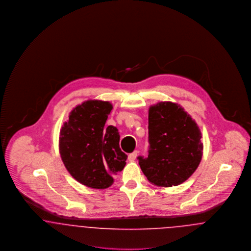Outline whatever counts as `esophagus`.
<instances>
[{
    "mask_svg": "<svg viewBox=\"0 0 251 251\" xmlns=\"http://www.w3.org/2000/svg\"><path fill=\"white\" fill-rule=\"evenodd\" d=\"M136 156H137V151H135L130 153V154L128 155V160H129V161H134L135 158H136Z\"/></svg>",
    "mask_w": 251,
    "mask_h": 251,
    "instance_id": "1",
    "label": "esophagus"
}]
</instances>
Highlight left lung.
<instances>
[{
	"label": "left lung",
	"mask_w": 251,
	"mask_h": 251,
	"mask_svg": "<svg viewBox=\"0 0 251 251\" xmlns=\"http://www.w3.org/2000/svg\"><path fill=\"white\" fill-rule=\"evenodd\" d=\"M201 132L183 108L161 101L149 110L147 158L137 157L144 175L157 186H177L188 179L202 158Z\"/></svg>",
	"instance_id": "left-lung-1"
}]
</instances>
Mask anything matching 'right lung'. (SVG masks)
<instances>
[{
    "label": "right lung",
    "instance_id": "obj_1",
    "mask_svg": "<svg viewBox=\"0 0 251 251\" xmlns=\"http://www.w3.org/2000/svg\"><path fill=\"white\" fill-rule=\"evenodd\" d=\"M113 105L89 100L70 113L60 130L62 161L74 179L85 186L105 189L114 182L127 157L120 148V133L105 122Z\"/></svg>",
    "mask_w": 251,
    "mask_h": 251
}]
</instances>
